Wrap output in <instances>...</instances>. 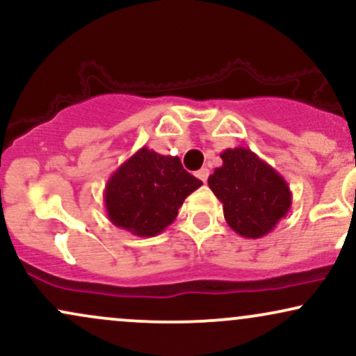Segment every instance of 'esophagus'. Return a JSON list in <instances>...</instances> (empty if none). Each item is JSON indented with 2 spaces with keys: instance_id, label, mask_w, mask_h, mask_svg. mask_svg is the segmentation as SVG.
<instances>
[{
  "instance_id": "34e87169",
  "label": "esophagus",
  "mask_w": 356,
  "mask_h": 356,
  "mask_svg": "<svg viewBox=\"0 0 356 356\" xmlns=\"http://www.w3.org/2000/svg\"><path fill=\"white\" fill-rule=\"evenodd\" d=\"M195 177L201 179L202 182H206L207 177H209V169H207V167H202V169H199L197 172H195Z\"/></svg>"
}]
</instances>
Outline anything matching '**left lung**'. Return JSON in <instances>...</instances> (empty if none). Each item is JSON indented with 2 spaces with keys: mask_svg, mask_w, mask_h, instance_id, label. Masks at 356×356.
<instances>
[{
  "mask_svg": "<svg viewBox=\"0 0 356 356\" xmlns=\"http://www.w3.org/2000/svg\"><path fill=\"white\" fill-rule=\"evenodd\" d=\"M222 165L209 175L211 191L222 202L226 222L248 239L266 236L291 207L284 177L246 147L226 149Z\"/></svg>",
  "mask_w": 356,
  "mask_h": 356,
  "instance_id": "left-lung-1",
  "label": "left lung"
}]
</instances>
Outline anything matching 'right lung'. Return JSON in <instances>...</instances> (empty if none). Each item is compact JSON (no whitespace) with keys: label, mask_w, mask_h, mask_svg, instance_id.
Here are the masks:
<instances>
[{"label":"right lung","mask_w":356,"mask_h":356,"mask_svg":"<svg viewBox=\"0 0 356 356\" xmlns=\"http://www.w3.org/2000/svg\"><path fill=\"white\" fill-rule=\"evenodd\" d=\"M201 186L179 157L142 147L105 184V211L113 226L152 238L174 222L187 195Z\"/></svg>","instance_id":"obj_1"}]
</instances>
